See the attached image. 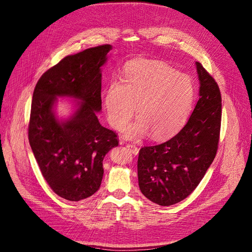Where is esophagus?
I'll list each match as a JSON object with an SVG mask.
<instances>
[{
    "label": "esophagus",
    "instance_id": "1",
    "mask_svg": "<svg viewBox=\"0 0 252 252\" xmlns=\"http://www.w3.org/2000/svg\"><path fill=\"white\" fill-rule=\"evenodd\" d=\"M126 147H127V149H128L131 153H133L134 155H137V154L139 153V148L136 146V145H134V144H127Z\"/></svg>",
    "mask_w": 252,
    "mask_h": 252
}]
</instances>
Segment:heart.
Instances as JSON below:
<instances>
[{
	"label": "heart",
	"mask_w": 252,
	"mask_h": 252,
	"mask_svg": "<svg viewBox=\"0 0 252 252\" xmlns=\"http://www.w3.org/2000/svg\"><path fill=\"white\" fill-rule=\"evenodd\" d=\"M102 98L109 124L126 131L128 139L149 133L152 139L175 135L186 123L195 100V86L185 74L157 61H137L124 70L121 82L112 81L103 90Z\"/></svg>",
	"instance_id": "heart-1"
}]
</instances>
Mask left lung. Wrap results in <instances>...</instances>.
I'll return each instance as SVG.
<instances>
[{"label":"left lung","mask_w":252,"mask_h":252,"mask_svg":"<svg viewBox=\"0 0 252 252\" xmlns=\"http://www.w3.org/2000/svg\"><path fill=\"white\" fill-rule=\"evenodd\" d=\"M199 99L187 124L168 141L141 148L138 180L141 192L158 205L168 206L187 198L213 163L219 146L221 96L220 88L196 62Z\"/></svg>","instance_id":"obj_1"}]
</instances>
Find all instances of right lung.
<instances>
[{
    "instance_id": "obj_1",
    "label": "right lung",
    "mask_w": 252,
    "mask_h": 252,
    "mask_svg": "<svg viewBox=\"0 0 252 252\" xmlns=\"http://www.w3.org/2000/svg\"><path fill=\"white\" fill-rule=\"evenodd\" d=\"M111 49L102 45L66 56L39 77L33 91L31 147L50 188L66 200H83L99 190L104 157L118 146L117 135L97 117L102 109L101 66ZM57 96L81 102L66 121L55 115Z\"/></svg>"
}]
</instances>
